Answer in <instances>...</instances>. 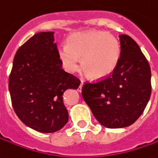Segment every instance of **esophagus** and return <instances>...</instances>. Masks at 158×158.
I'll return each instance as SVG.
<instances>
[{"label":"esophagus","instance_id":"obj_1","mask_svg":"<svg viewBox=\"0 0 158 158\" xmlns=\"http://www.w3.org/2000/svg\"><path fill=\"white\" fill-rule=\"evenodd\" d=\"M82 85H83V81H81V83H80V86H79V88H78V91H79V92H80V91L82 90Z\"/></svg>","mask_w":158,"mask_h":158}]
</instances>
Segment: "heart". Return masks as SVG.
<instances>
[{"label": "heart", "instance_id": "1", "mask_svg": "<svg viewBox=\"0 0 158 158\" xmlns=\"http://www.w3.org/2000/svg\"><path fill=\"white\" fill-rule=\"evenodd\" d=\"M59 55L64 68L76 72L80 67L92 79H104L116 69L121 55L118 39L109 32L84 31L71 35L68 46L59 49Z\"/></svg>", "mask_w": 158, "mask_h": 158}]
</instances>
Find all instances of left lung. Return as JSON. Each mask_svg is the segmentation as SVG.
I'll list each match as a JSON object with an SVG mask.
<instances>
[{
  "instance_id": "obj_1",
  "label": "left lung",
  "mask_w": 158,
  "mask_h": 158,
  "mask_svg": "<svg viewBox=\"0 0 158 158\" xmlns=\"http://www.w3.org/2000/svg\"><path fill=\"white\" fill-rule=\"evenodd\" d=\"M121 55L111 76L84 82L83 100L97 120L108 128L135 123L144 111L151 94L150 67L136 42L119 35Z\"/></svg>"
}]
</instances>
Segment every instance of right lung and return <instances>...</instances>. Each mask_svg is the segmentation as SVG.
Instances as JSON below:
<instances>
[{
  "label": "right lung",
  "mask_w": 158,
  "mask_h": 158,
  "mask_svg": "<svg viewBox=\"0 0 158 158\" xmlns=\"http://www.w3.org/2000/svg\"><path fill=\"white\" fill-rule=\"evenodd\" d=\"M81 81L62 69L53 32H40L15 52L9 78L11 103L17 117L41 133L60 130L69 120L62 100L67 89Z\"/></svg>",
  "instance_id": "add662e5"
}]
</instances>
